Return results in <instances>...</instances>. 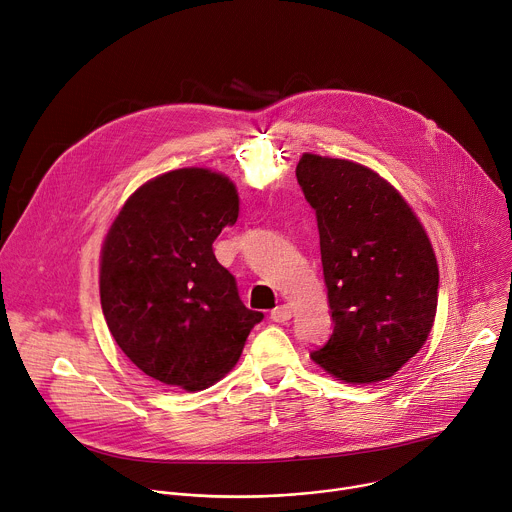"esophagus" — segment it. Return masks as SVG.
<instances>
[{
	"label": "esophagus",
	"mask_w": 512,
	"mask_h": 512,
	"mask_svg": "<svg viewBox=\"0 0 512 512\" xmlns=\"http://www.w3.org/2000/svg\"><path fill=\"white\" fill-rule=\"evenodd\" d=\"M291 318V308L289 306H277L275 310H271V320L273 322H287Z\"/></svg>",
	"instance_id": "esophagus-1"
}]
</instances>
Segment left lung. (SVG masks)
Wrapping results in <instances>:
<instances>
[{
	"label": "left lung",
	"instance_id": "1",
	"mask_svg": "<svg viewBox=\"0 0 512 512\" xmlns=\"http://www.w3.org/2000/svg\"><path fill=\"white\" fill-rule=\"evenodd\" d=\"M334 330L310 356L344 383L393 377L425 344L437 308L435 253L405 198L350 160L304 154Z\"/></svg>",
	"mask_w": 512,
	"mask_h": 512
}]
</instances>
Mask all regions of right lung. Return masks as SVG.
Listing matches in <instances>:
<instances>
[{
    "mask_svg": "<svg viewBox=\"0 0 512 512\" xmlns=\"http://www.w3.org/2000/svg\"><path fill=\"white\" fill-rule=\"evenodd\" d=\"M237 216L227 176L182 168L139 186L105 237V322L135 367L164 385L202 391L221 381L263 320L212 251Z\"/></svg>",
    "mask_w": 512,
    "mask_h": 512,
    "instance_id": "1",
    "label": "right lung"
}]
</instances>
